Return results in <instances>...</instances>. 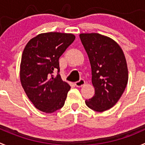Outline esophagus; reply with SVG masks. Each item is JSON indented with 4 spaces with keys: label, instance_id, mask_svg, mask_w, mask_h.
Masks as SVG:
<instances>
[{
    "label": "esophagus",
    "instance_id": "1",
    "mask_svg": "<svg viewBox=\"0 0 145 145\" xmlns=\"http://www.w3.org/2000/svg\"><path fill=\"white\" fill-rule=\"evenodd\" d=\"M85 84V81L84 79H80L78 81H76L75 83V85L77 87H81L82 86H84Z\"/></svg>",
    "mask_w": 145,
    "mask_h": 145
}]
</instances>
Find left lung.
Returning <instances> with one entry per match:
<instances>
[{
  "label": "left lung",
  "mask_w": 145,
  "mask_h": 145,
  "mask_svg": "<svg viewBox=\"0 0 145 145\" xmlns=\"http://www.w3.org/2000/svg\"><path fill=\"white\" fill-rule=\"evenodd\" d=\"M81 41L89 58L95 94L86 100L87 106L103 112L114 106L128 81L127 62L116 42L98 33H83Z\"/></svg>",
  "instance_id": "1"
}]
</instances>
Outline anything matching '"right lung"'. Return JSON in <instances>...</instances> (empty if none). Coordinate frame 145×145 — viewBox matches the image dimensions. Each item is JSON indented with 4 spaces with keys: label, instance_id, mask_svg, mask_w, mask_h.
I'll return each mask as SVG.
<instances>
[{
    "label": "right lung",
    "instance_id": "obj_1",
    "mask_svg": "<svg viewBox=\"0 0 145 145\" xmlns=\"http://www.w3.org/2000/svg\"><path fill=\"white\" fill-rule=\"evenodd\" d=\"M75 40L70 33L47 32L31 39L21 59L20 76L28 98L38 110L52 113L62 108L71 87L63 81L59 59ZM57 70V75L52 74Z\"/></svg>",
    "mask_w": 145,
    "mask_h": 145
}]
</instances>
